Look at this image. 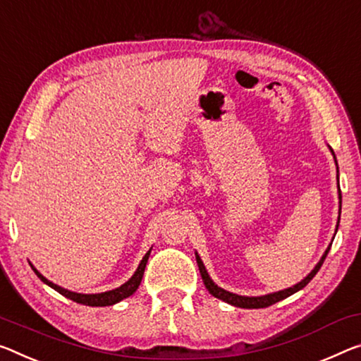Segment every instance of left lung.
<instances>
[{
  "instance_id": "left-lung-1",
  "label": "left lung",
  "mask_w": 361,
  "mask_h": 361,
  "mask_svg": "<svg viewBox=\"0 0 361 361\" xmlns=\"http://www.w3.org/2000/svg\"><path fill=\"white\" fill-rule=\"evenodd\" d=\"M331 151H333V149H331ZM339 199H342L341 190H339ZM339 220H341V210H339ZM337 226H339V223H337ZM329 249H331V245H329L328 249H326L324 255L322 257V260L318 262V265L313 268V271L308 274L305 279H302L299 284H295V286H293V288H289V289L279 290V293H273V294L262 295V297H244V295H238V294L228 293V290L219 288V286H216L210 279V276L207 274V270H205V268H204V263H202L201 259H199L197 254H196V260H197V267H199V271H201V276H202V281L205 284V288H207L209 293L214 295V297H216V299H220L223 302H228V304H231L234 307H239V308H265V307H270L273 304H276V302H279V300L286 299V297L293 295L294 293H297V290H300L302 288H305V286L312 281V278L314 276V274L318 273L319 268H322L323 262L326 259V255H328V252H329Z\"/></svg>"
}]
</instances>
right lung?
Returning a JSON list of instances; mask_svg holds the SVG:
<instances>
[{"instance_id":"add662e5","label":"right lung","mask_w":361,"mask_h":361,"mask_svg":"<svg viewBox=\"0 0 361 361\" xmlns=\"http://www.w3.org/2000/svg\"><path fill=\"white\" fill-rule=\"evenodd\" d=\"M149 254H151V250H149V252H147L145 257H142V260H141V263H140L138 270L135 271L133 276H131L127 283L122 284V286H120V288H117V289L107 290V293H101V294H77V293H71V290L62 289V288H59V286H57V284L48 281V279L44 278L43 274H39V271L37 270L35 267L32 265V263H30V267H32V270L35 271L37 276H38L39 279H42L43 283H47L48 286H51V288H53L54 290H57V293L62 294L64 297H67V299H71V300L77 302V304H82V305H90V307H107V305H114V304H117V302H120V300L127 299V297H130L131 294L135 293L136 289H138V286H140L141 279H142V274H145V268H146L147 259H149Z\"/></svg>"}]
</instances>
